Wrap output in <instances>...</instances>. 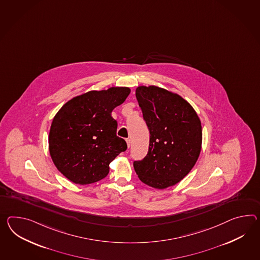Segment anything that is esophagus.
I'll return each mask as SVG.
<instances>
[{
  "label": "esophagus",
  "instance_id": "obj_1",
  "mask_svg": "<svg viewBox=\"0 0 260 260\" xmlns=\"http://www.w3.org/2000/svg\"><path fill=\"white\" fill-rule=\"evenodd\" d=\"M126 142H127V147H129V146H131V143H132L131 139L126 140Z\"/></svg>",
  "mask_w": 260,
  "mask_h": 260
}]
</instances>
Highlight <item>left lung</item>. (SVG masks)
Instances as JSON below:
<instances>
[{"instance_id":"1","label":"left lung","mask_w":260,"mask_h":260,"mask_svg":"<svg viewBox=\"0 0 260 260\" xmlns=\"http://www.w3.org/2000/svg\"><path fill=\"white\" fill-rule=\"evenodd\" d=\"M136 99L150 133L146 157L133 167L142 182L165 189L178 183L201 151L202 127L194 109L180 95L157 86H139Z\"/></svg>"}]
</instances>
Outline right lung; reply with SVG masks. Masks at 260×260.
Returning a JSON list of instances; mask_svg holds the SVG:
<instances>
[{
  "label": "right lung",
  "instance_id": "add662e5",
  "mask_svg": "<svg viewBox=\"0 0 260 260\" xmlns=\"http://www.w3.org/2000/svg\"><path fill=\"white\" fill-rule=\"evenodd\" d=\"M127 87L89 91L67 102L51 123L49 149L53 164L70 181L94 183L107 176L110 162L127 149L116 136L112 112L126 101Z\"/></svg>",
  "mask_w": 260,
  "mask_h": 260
}]
</instances>
